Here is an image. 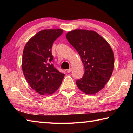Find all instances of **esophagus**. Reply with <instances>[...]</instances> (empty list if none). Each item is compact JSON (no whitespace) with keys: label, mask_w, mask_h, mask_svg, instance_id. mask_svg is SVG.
Returning <instances> with one entry per match:
<instances>
[{"label":"esophagus","mask_w":133,"mask_h":133,"mask_svg":"<svg viewBox=\"0 0 133 133\" xmlns=\"http://www.w3.org/2000/svg\"><path fill=\"white\" fill-rule=\"evenodd\" d=\"M71 71H72V68H71H71H70L69 69H68V70H67V72H68V73H70Z\"/></svg>","instance_id":"obj_1"}]
</instances>
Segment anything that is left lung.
Returning <instances> with one entry per match:
<instances>
[{
  "mask_svg": "<svg viewBox=\"0 0 133 133\" xmlns=\"http://www.w3.org/2000/svg\"><path fill=\"white\" fill-rule=\"evenodd\" d=\"M69 43L80 55L84 74L76 83L79 89L89 95L97 93L110 79L114 67L110 45L94 31L77 29L66 34Z\"/></svg>",
  "mask_w": 133,
  "mask_h": 133,
  "instance_id": "obj_1",
  "label": "left lung"
}]
</instances>
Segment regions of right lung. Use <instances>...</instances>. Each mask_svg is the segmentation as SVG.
<instances>
[{"label": "right lung", "mask_w": 133, "mask_h": 133, "mask_svg": "<svg viewBox=\"0 0 133 133\" xmlns=\"http://www.w3.org/2000/svg\"><path fill=\"white\" fill-rule=\"evenodd\" d=\"M63 32L60 29L40 31L24 46L22 64L23 74L31 87L41 95L55 92L64 78V74L51 63L53 43Z\"/></svg>", "instance_id": "obj_1"}]
</instances>
